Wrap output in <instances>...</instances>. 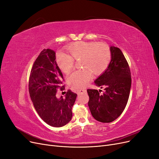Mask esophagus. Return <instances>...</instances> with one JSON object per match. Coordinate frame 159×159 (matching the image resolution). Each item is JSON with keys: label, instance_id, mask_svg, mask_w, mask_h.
Returning a JSON list of instances; mask_svg holds the SVG:
<instances>
[{"label": "esophagus", "instance_id": "1", "mask_svg": "<svg viewBox=\"0 0 159 159\" xmlns=\"http://www.w3.org/2000/svg\"><path fill=\"white\" fill-rule=\"evenodd\" d=\"M86 91L85 89H80V90H78V95H80V94H83V93H86Z\"/></svg>", "mask_w": 159, "mask_h": 159}]
</instances>
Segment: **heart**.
<instances>
[{
  "label": "heart",
  "instance_id": "obj_1",
  "mask_svg": "<svg viewBox=\"0 0 159 159\" xmlns=\"http://www.w3.org/2000/svg\"><path fill=\"white\" fill-rule=\"evenodd\" d=\"M67 51L68 55L57 53V64L62 71L69 73L74 67V60H81L80 66L84 69L74 71L68 78V84L75 89L86 87L93 73L99 75L104 72L111 59L109 48L104 43L76 42L67 48Z\"/></svg>",
  "mask_w": 159,
  "mask_h": 159
}]
</instances>
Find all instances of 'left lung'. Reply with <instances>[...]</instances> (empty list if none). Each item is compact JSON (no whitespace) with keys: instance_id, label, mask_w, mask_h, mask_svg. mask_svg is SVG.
I'll use <instances>...</instances> for the list:
<instances>
[{"instance_id":"obj_1","label":"left lung","mask_w":159,"mask_h":159,"mask_svg":"<svg viewBox=\"0 0 159 159\" xmlns=\"http://www.w3.org/2000/svg\"><path fill=\"white\" fill-rule=\"evenodd\" d=\"M111 59L107 68L95 80L97 86L105 88L99 94L96 89H88V106L92 116L102 123H110L118 118L127 103L131 85L129 66L119 48L110 46Z\"/></svg>"}]
</instances>
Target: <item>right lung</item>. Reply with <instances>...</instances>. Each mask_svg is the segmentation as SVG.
I'll return each mask as SVG.
<instances>
[{
    "instance_id": "add662e5",
    "label": "right lung",
    "mask_w": 159,
    "mask_h": 159,
    "mask_svg": "<svg viewBox=\"0 0 159 159\" xmlns=\"http://www.w3.org/2000/svg\"><path fill=\"white\" fill-rule=\"evenodd\" d=\"M63 75L56 61V53L44 49L38 56L31 70L29 93L38 114L52 127H60L72 118V107L77 94L68 90L65 98L56 97L57 89H61Z\"/></svg>"
}]
</instances>
